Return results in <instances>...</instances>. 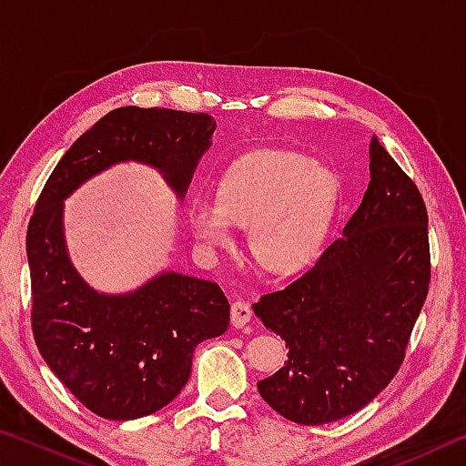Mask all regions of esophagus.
Returning a JSON list of instances; mask_svg holds the SVG:
<instances>
[{"instance_id":"esophagus-1","label":"esophagus","mask_w":466,"mask_h":466,"mask_svg":"<svg viewBox=\"0 0 466 466\" xmlns=\"http://www.w3.org/2000/svg\"><path fill=\"white\" fill-rule=\"evenodd\" d=\"M230 319H232V325L236 329H242L247 322H250L252 319V310L247 302H242V299H236L232 302V309H230Z\"/></svg>"}]
</instances>
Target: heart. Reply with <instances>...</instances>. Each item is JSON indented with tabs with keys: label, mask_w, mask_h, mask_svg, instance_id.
Segmentation results:
<instances>
[{
	"label": "heart",
	"mask_w": 466,
	"mask_h": 466,
	"mask_svg": "<svg viewBox=\"0 0 466 466\" xmlns=\"http://www.w3.org/2000/svg\"><path fill=\"white\" fill-rule=\"evenodd\" d=\"M337 201V178L306 156L261 149L234 162L218 199L195 197L188 224L205 247H228L234 224L248 226V248L273 273H294L317 255Z\"/></svg>",
	"instance_id": "b5f03b06"
}]
</instances>
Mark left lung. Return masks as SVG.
Masks as SVG:
<instances>
[{
	"label": "left lung",
	"mask_w": 466,
	"mask_h": 466,
	"mask_svg": "<svg viewBox=\"0 0 466 466\" xmlns=\"http://www.w3.org/2000/svg\"><path fill=\"white\" fill-rule=\"evenodd\" d=\"M370 177L343 236L302 278L252 304L289 347L288 364L257 389L299 425L343 420L380 394L403 364L428 298V209L378 137Z\"/></svg>",
	"instance_id": "left-lung-1"
}]
</instances>
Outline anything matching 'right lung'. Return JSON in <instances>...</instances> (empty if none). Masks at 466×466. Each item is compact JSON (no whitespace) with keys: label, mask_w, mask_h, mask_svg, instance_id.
Here are the masks:
<instances>
[{"label":"right lung","mask_w":466,"mask_h":466,"mask_svg":"<svg viewBox=\"0 0 466 466\" xmlns=\"http://www.w3.org/2000/svg\"><path fill=\"white\" fill-rule=\"evenodd\" d=\"M216 119L208 113L123 106L80 136L51 172L26 234L38 351L67 390L105 420H137L167 407L191 376L193 351L230 325L214 281L167 271L123 296L98 294L67 257L63 199L116 162L162 172L183 199Z\"/></svg>","instance_id":"right-lung-1"}]
</instances>
